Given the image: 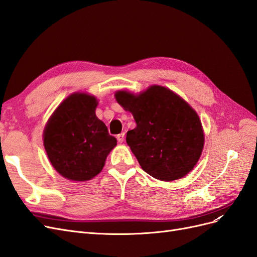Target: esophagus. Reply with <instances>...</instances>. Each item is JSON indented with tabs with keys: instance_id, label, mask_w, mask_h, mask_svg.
<instances>
[{
	"instance_id": "34e87169",
	"label": "esophagus",
	"mask_w": 257,
	"mask_h": 257,
	"mask_svg": "<svg viewBox=\"0 0 257 257\" xmlns=\"http://www.w3.org/2000/svg\"><path fill=\"white\" fill-rule=\"evenodd\" d=\"M124 138H125V134H124V133H121V134H119L118 136H116V139H118L119 143H123L124 142Z\"/></svg>"
}]
</instances>
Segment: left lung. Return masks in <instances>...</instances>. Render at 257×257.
I'll return each mask as SVG.
<instances>
[{
  "mask_svg": "<svg viewBox=\"0 0 257 257\" xmlns=\"http://www.w3.org/2000/svg\"><path fill=\"white\" fill-rule=\"evenodd\" d=\"M133 114L136 127L126 134V143L147 174L161 181H174L188 175L203 152L205 136L196 111L161 85H151L133 94H114Z\"/></svg>",
  "mask_w": 257,
  "mask_h": 257,
  "instance_id": "left-lung-1",
  "label": "left lung"
}]
</instances>
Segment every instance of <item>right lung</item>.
Segmentation results:
<instances>
[{
    "label": "right lung",
    "instance_id": "obj_1",
    "mask_svg": "<svg viewBox=\"0 0 257 257\" xmlns=\"http://www.w3.org/2000/svg\"><path fill=\"white\" fill-rule=\"evenodd\" d=\"M97 99L73 93L62 102L44 130V147L51 165L72 181H87L98 175L107 155L116 146L96 114Z\"/></svg>",
    "mask_w": 257,
    "mask_h": 257
}]
</instances>
